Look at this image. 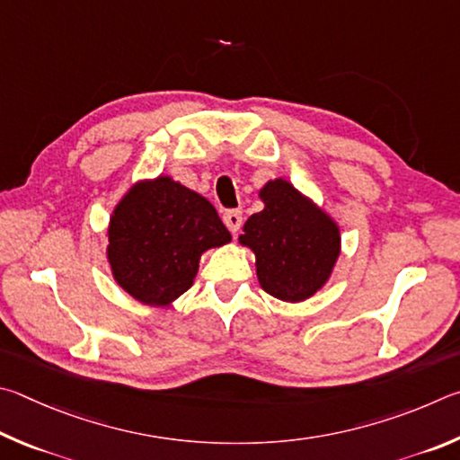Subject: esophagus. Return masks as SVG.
Segmentation results:
<instances>
[{
  "mask_svg": "<svg viewBox=\"0 0 460 460\" xmlns=\"http://www.w3.org/2000/svg\"><path fill=\"white\" fill-rule=\"evenodd\" d=\"M224 224L226 228H228L232 234H236L240 230V226H243V214L238 212V209H230V212L224 214Z\"/></svg>",
  "mask_w": 460,
  "mask_h": 460,
  "instance_id": "esophagus-1",
  "label": "esophagus"
}]
</instances>
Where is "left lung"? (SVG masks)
<instances>
[{"mask_svg": "<svg viewBox=\"0 0 460 460\" xmlns=\"http://www.w3.org/2000/svg\"><path fill=\"white\" fill-rule=\"evenodd\" d=\"M259 198L264 208L248 217L238 243L252 251L264 291L285 303L307 301L333 275L340 224L285 177L269 180Z\"/></svg>", "mask_w": 460, "mask_h": 460, "instance_id": "obj_1", "label": "left lung"}]
</instances>
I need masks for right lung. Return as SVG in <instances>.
I'll return each instance as SVG.
<instances>
[{"label":"right lung","mask_w":460,"mask_h":460,"mask_svg":"<svg viewBox=\"0 0 460 460\" xmlns=\"http://www.w3.org/2000/svg\"><path fill=\"white\" fill-rule=\"evenodd\" d=\"M230 240L204 196L161 173L131 183L112 208L107 262L135 301L167 309L193 285L201 254Z\"/></svg>","instance_id":"right-lung-1"}]
</instances>
